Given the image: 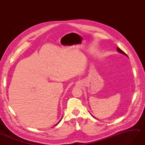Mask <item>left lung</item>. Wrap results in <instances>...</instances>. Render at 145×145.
I'll return each instance as SVG.
<instances>
[{"mask_svg": "<svg viewBox=\"0 0 145 145\" xmlns=\"http://www.w3.org/2000/svg\"><path fill=\"white\" fill-rule=\"evenodd\" d=\"M117 51H118V52H119L120 53H121V54H123L124 55H125V56H127V54H126V53H125L124 51H123V50H121V49H120L119 48H117Z\"/></svg>", "mask_w": 145, "mask_h": 145, "instance_id": "left-lung-1", "label": "left lung"}]
</instances>
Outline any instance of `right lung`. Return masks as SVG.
Listing matches in <instances>:
<instances>
[{"instance_id":"1","label":"right lung","mask_w":145,"mask_h":145,"mask_svg":"<svg viewBox=\"0 0 145 145\" xmlns=\"http://www.w3.org/2000/svg\"><path fill=\"white\" fill-rule=\"evenodd\" d=\"M60 121H61V120H60ZM60 121H59V122H58V123H60ZM58 123H57V124H58ZM57 124H56V125H57Z\"/></svg>"}]
</instances>
